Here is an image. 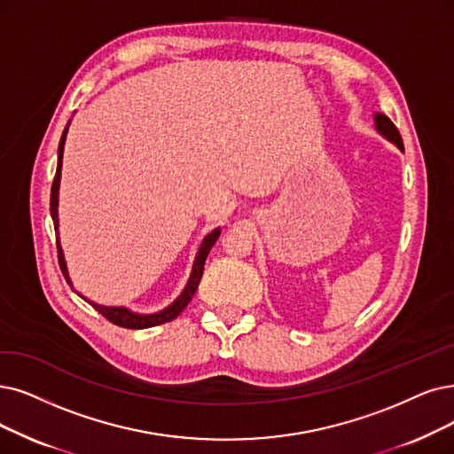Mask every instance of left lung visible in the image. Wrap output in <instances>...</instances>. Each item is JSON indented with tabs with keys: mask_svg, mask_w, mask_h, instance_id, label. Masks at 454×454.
I'll return each instance as SVG.
<instances>
[{
	"mask_svg": "<svg viewBox=\"0 0 454 454\" xmlns=\"http://www.w3.org/2000/svg\"><path fill=\"white\" fill-rule=\"evenodd\" d=\"M372 122H374V130H376L380 136H382L384 139H387L389 143H393L398 151L404 153L403 137H401V134H398L396 126L391 122V119H389L387 115L374 112V114H372Z\"/></svg>",
	"mask_w": 454,
	"mask_h": 454,
	"instance_id": "obj_1",
	"label": "left lung"
}]
</instances>
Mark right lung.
Here are the masks:
<instances>
[{
	"mask_svg": "<svg viewBox=\"0 0 454 454\" xmlns=\"http://www.w3.org/2000/svg\"><path fill=\"white\" fill-rule=\"evenodd\" d=\"M76 114V112H74ZM68 126H70V121L67 122L65 130L61 134V141H59V147H58V171H56V178H53V184H51V195H50V214H51V220H53V227H56V237H58V253H59V266H61V271L65 279L68 281V285L72 286V281H70V276H68V268H67V261H65V253H63V247H61V240H59V186H61V168H63V151H65V141H67V134H68ZM222 234V229L215 227L214 231H210L207 237L203 239L201 246H199L197 253H195V259H193V264H192V271H190V278L183 288V293H180L173 303H169L168 307H164V309H160L156 313H136L132 309H129V307L124 305H102V303H97L93 300L85 298L82 293H78V290L74 288V293L85 300L89 305H93L95 309L104 315L107 320L121 325V328H129V330H145V328H153V325H158V324H166V322H171L173 318H176L180 313H183L186 309V305L192 301L195 290L199 286V281H201L203 278V270H205V261H207V255L210 253L212 246L215 244V240L220 239Z\"/></svg>",
	"mask_w": 454,
	"mask_h": 454,
	"instance_id": "right-lung-1",
	"label": "right lung"
}]
</instances>
